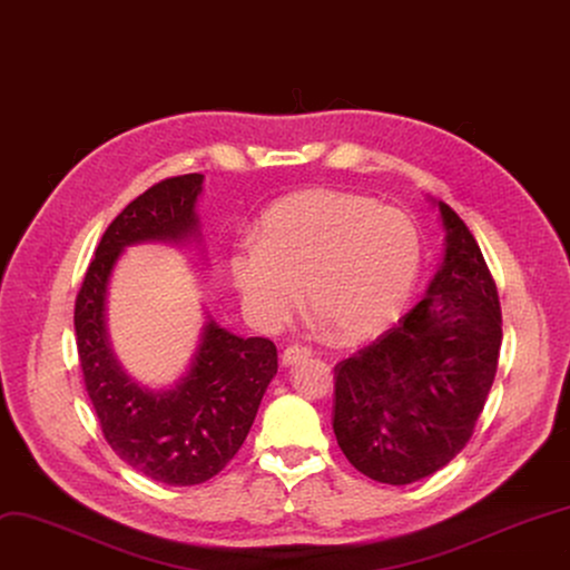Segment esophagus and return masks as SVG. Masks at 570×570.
<instances>
[{"label": "esophagus", "mask_w": 570, "mask_h": 570, "mask_svg": "<svg viewBox=\"0 0 570 570\" xmlns=\"http://www.w3.org/2000/svg\"><path fill=\"white\" fill-rule=\"evenodd\" d=\"M307 356H312V350L305 347V345H288L282 354V364L284 366H293V364H301L303 360H307Z\"/></svg>", "instance_id": "34e87169"}]
</instances>
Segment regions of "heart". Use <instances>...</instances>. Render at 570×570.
Listing matches in <instances>:
<instances>
[{"label":"heart","instance_id":"1","mask_svg":"<svg viewBox=\"0 0 570 570\" xmlns=\"http://www.w3.org/2000/svg\"><path fill=\"white\" fill-rule=\"evenodd\" d=\"M423 258L415 223L373 199L309 189L274 204L229 253V277L246 320L279 331L303 305L343 341H364L404 312Z\"/></svg>","mask_w":570,"mask_h":570}]
</instances>
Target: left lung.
Segmentation results:
<instances>
[{
    "label": "left lung",
    "instance_id": "obj_1",
    "mask_svg": "<svg viewBox=\"0 0 570 570\" xmlns=\"http://www.w3.org/2000/svg\"><path fill=\"white\" fill-rule=\"evenodd\" d=\"M444 263L396 326L335 366L333 432L352 465L406 487L465 449L498 371V288L468 225L439 202Z\"/></svg>",
    "mask_w": 570,
    "mask_h": 570
}]
</instances>
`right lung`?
<instances>
[{
  "mask_svg": "<svg viewBox=\"0 0 570 570\" xmlns=\"http://www.w3.org/2000/svg\"><path fill=\"white\" fill-rule=\"evenodd\" d=\"M202 183V174L166 178L126 206L105 229L75 303L83 385L105 441L126 465L168 487L204 483L235 458L277 375L272 341L239 338L210 314L187 375L171 390L142 387L112 352L105 298L121 250L140 242L197 239Z\"/></svg>",
  "mask_w": 570,
  "mask_h": 570,
  "instance_id": "add662e5",
  "label": "right lung"
}]
</instances>
